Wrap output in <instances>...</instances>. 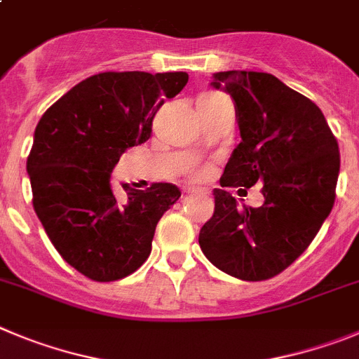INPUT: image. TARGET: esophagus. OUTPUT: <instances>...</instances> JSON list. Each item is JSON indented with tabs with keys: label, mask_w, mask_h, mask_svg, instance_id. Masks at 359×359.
<instances>
[{
	"label": "esophagus",
	"mask_w": 359,
	"mask_h": 359,
	"mask_svg": "<svg viewBox=\"0 0 359 359\" xmlns=\"http://www.w3.org/2000/svg\"><path fill=\"white\" fill-rule=\"evenodd\" d=\"M187 194L189 196H206L205 189H187Z\"/></svg>",
	"instance_id": "obj_1"
}]
</instances>
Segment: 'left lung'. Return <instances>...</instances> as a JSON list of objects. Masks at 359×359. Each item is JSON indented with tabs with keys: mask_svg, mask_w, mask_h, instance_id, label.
<instances>
[{
	"mask_svg": "<svg viewBox=\"0 0 359 359\" xmlns=\"http://www.w3.org/2000/svg\"><path fill=\"white\" fill-rule=\"evenodd\" d=\"M212 85L235 103L233 149L215 212L199 233L206 258L226 274L262 281L306 251L334 203L340 153L320 108L267 72H213ZM262 185L259 209L238 207L226 186Z\"/></svg>",
	"mask_w": 359,
	"mask_h": 359,
	"instance_id": "1",
	"label": "left lung"
}]
</instances>
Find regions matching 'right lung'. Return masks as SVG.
<instances>
[{"label": "right lung", "instance_id": "obj_1", "mask_svg": "<svg viewBox=\"0 0 359 359\" xmlns=\"http://www.w3.org/2000/svg\"><path fill=\"white\" fill-rule=\"evenodd\" d=\"M189 74L101 72L46 110L34 133L28 170L34 208L62 258L94 281L126 278L151 252L154 229L182 192L170 183L135 190L111 185L128 147L151 137L158 108Z\"/></svg>", "mask_w": 359, "mask_h": 359}]
</instances>
